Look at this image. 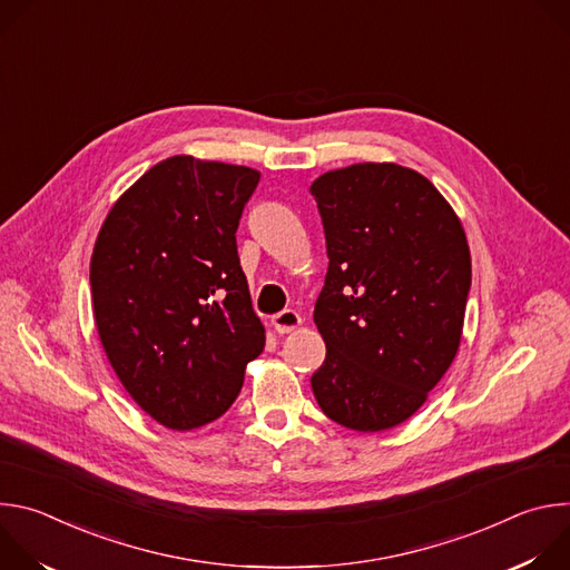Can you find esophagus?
Listing matches in <instances>:
<instances>
[{"instance_id":"obj_1","label":"esophagus","mask_w":570,"mask_h":570,"mask_svg":"<svg viewBox=\"0 0 570 570\" xmlns=\"http://www.w3.org/2000/svg\"><path fill=\"white\" fill-rule=\"evenodd\" d=\"M273 327H275V332L277 334H291V332H295L299 324H302V317H299V313L297 311H293V308H284V311H279L277 315H273Z\"/></svg>"}]
</instances>
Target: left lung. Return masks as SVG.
<instances>
[{"instance_id": "obj_1", "label": "left lung", "mask_w": 570, "mask_h": 570, "mask_svg": "<svg viewBox=\"0 0 570 570\" xmlns=\"http://www.w3.org/2000/svg\"><path fill=\"white\" fill-rule=\"evenodd\" d=\"M311 194L330 257L313 311L327 356L311 387L336 424L387 431L422 409L458 354L469 243L433 183L392 161L327 171Z\"/></svg>"}]
</instances>
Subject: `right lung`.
<instances>
[{
  "label": "right lung",
  "instance_id": "right-lung-1",
  "mask_svg": "<svg viewBox=\"0 0 570 570\" xmlns=\"http://www.w3.org/2000/svg\"><path fill=\"white\" fill-rule=\"evenodd\" d=\"M250 167L174 155L110 209L90 262L101 345L144 413L174 431L218 420L266 345L236 253Z\"/></svg>",
  "mask_w": 570,
  "mask_h": 570
}]
</instances>
